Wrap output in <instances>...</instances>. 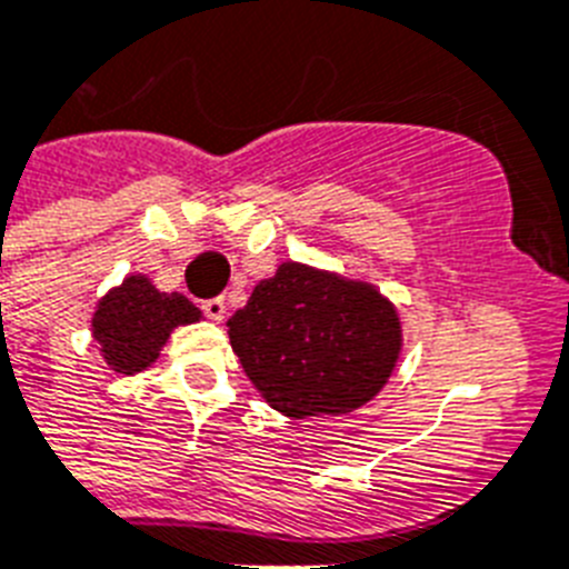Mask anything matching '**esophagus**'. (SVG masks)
Instances as JSON below:
<instances>
[{
  "mask_svg": "<svg viewBox=\"0 0 569 569\" xmlns=\"http://www.w3.org/2000/svg\"><path fill=\"white\" fill-rule=\"evenodd\" d=\"M201 308H203V313L212 319V322H221V319H224V313H227V302L221 299V296H216V299H207Z\"/></svg>",
  "mask_w": 569,
  "mask_h": 569,
  "instance_id": "1",
  "label": "esophagus"
}]
</instances>
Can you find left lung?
I'll return each instance as SVG.
<instances>
[{
	"instance_id": "8db88e82",
	"label": "left lung",
	"mask_w": 569,
	"mask_h": 569,
	"mask_svg": "<svg viewBox=\"0 0 569 569\" xmlns=\"http://www.w3.org/2000/svg\"><path fill=\"white\" fill-rule=\"evenodd\" d=\"M227 333L267 406L299 420L366 406L402 351L400 313L377 284L302 261L261 279Z\"/></svg>"
}]
</instances>
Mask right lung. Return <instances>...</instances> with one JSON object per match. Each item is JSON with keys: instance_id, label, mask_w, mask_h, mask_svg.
<instances>
[{"instance_id": "1", "label": "right lung", "mask_w": 569, "mask_h": 569, "mask_svg": "<svg viewBox=\"0 0 569 569\" xmlns=\"http://www.w3.org/2000/svg\"><path fill=\"white\" fill-rule=\"evenodd\" d=\"M201 322V310L183 293H160L143 273L126 276L97 302L91 337L114 373L146 371L181 325Z\"/></svg>"}]
</instances>
